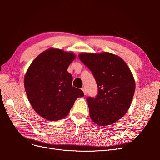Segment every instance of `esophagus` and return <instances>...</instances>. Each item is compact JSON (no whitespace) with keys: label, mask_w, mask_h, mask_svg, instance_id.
I'll return each mask as SVG.
<instances>
[{"label":"esophagus","mask_w":160,"mask_h":160,"mask_svg":"<svg viewBox=\"0 0 160 160\" xmlns=\"http://www.w3.org/2000/svg\"><path fill=\"white\" fill-rule=\"evenodd\" d=\"M81 89H82V91H83V93H84V95H86L87 94H88V93H87V91H86V89H85L84 88H82Z\"/></svg>","instance_id":"esophagus-1"}]
</instances>
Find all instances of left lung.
Returning a JSON list of instances; mask_svg holds the SVG:
<instances>
[{"label":"left lung","mask_w":160,"mask_h":160,"mask_svg":"<svg viewBox=\"0 0 160 160\" xmlns=\"http://www.w3.org/2000/svg\"><path fill=\"white\" fill-rule=\"evenodd\" d=\"M79 59L91 71L98 93L87 98L91 119L100 126L113 124L127 113L134 95L133 76L125 62L118 55L81 53Z\"/></svg>","instance_id":"1"}]
</instances>
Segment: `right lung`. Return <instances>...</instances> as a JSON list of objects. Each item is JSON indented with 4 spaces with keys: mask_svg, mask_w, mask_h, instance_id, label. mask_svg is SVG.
Wrapping results in <instances>:
<instances>
[{
    "mask_svg": "<svg viewBox=\"0 0 160 160\" xmlns=\"http://www.w3.org/2000/svg\"><path fill=\"white\" fill-rule=\"evenodd\" d=\"M75 55L59 49L41 52L28 67L24 85L28 101L36 112L45 119L57 121L68 115L75 100L84 96L72 86L67 71Z\"/></svg>",
    "mask_w": 160,
    "mask_h": 160,
    "instance_id": "add662e5",
    "label": "right lung"
}]
</instances>
